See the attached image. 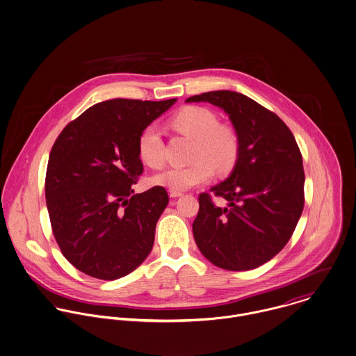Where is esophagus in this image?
<instances>
[{
	"mask_svg": "<svg viewBox=\"0 0 356 356\" xmlns=\"http://www.w3.org/2000/svg\"><path fill=\"white\" fill-rule=\"evenodd\" d=\"M169 195L172 197H181L183 193H181V191H173V190H170V191H169Z\"/></svg>",
	"mask_w": 356,
	"mask_h": 356,
	"instance_id": "esophagus-1",
	"label": "esophagus"
}]
</instances>
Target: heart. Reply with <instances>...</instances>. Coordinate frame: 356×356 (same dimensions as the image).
<instances>
[{
  "mask_svg": "<svg viewBox=\"0 0 356 356\" xmlns=\"http://www.w3.org/2000/svg\"><path fill=\"white\" fill-rule=\"evenodd\" d=\"M170 127L194 140L191 165L169 168L152 179L156 186L173 191H184L209 181L214 169L229 172L238 159L240 139L236 129L228 122H218V116L203 106H186L169 120ZM138 154L140 161L152 169L165 163L163 142L159 129L146 127L138 138Z\"/></svg>",
  "mask_w": 356,
  "mask_h": 356,
  "instance_id": "heart-1",
  "label": "heart"
}]
</instances>
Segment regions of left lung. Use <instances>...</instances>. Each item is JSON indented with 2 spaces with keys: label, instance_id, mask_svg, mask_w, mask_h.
Here are the masks:
<instances>
[{
  "label": "left lung",
  "instance_id": "8db88e82",
  "mask_svg": "<svg viewBox=\"0 0 356 356\" xmlns=\"http://www.w3.org/2000/svg\"><path fill=\"white\" fill-rule=\"evenodd\" d=\"M186 102H209L229 116L240 153L229 177L210 188L228 206L199 195L193 224L197 248L225 270H251L277 255L292 236L305 206V170L286 124L236 91L203 92Z\"/></svg>",
  "mask_w": 356,
  "mask_h": 356
}]
</instances>
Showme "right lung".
<instances>
[{"instance_id": "add662e5", "label": "right lung", "mask_w": 356, "mask_h": 356, "mask_svg": "<svg viewBox=\"0 0 356 356\" xmlns=\"http://www.w3.org/2000/svg\"><path fill=\"white\" fill-rule=\"evenodd\" d=\"M176 101L99 102L56 139L44 181L47 211L63 255L84 275L118 280L150 254L169 197L161 186L134 194L143 173L138 138Z\"/></svg>"}]
</instances>
